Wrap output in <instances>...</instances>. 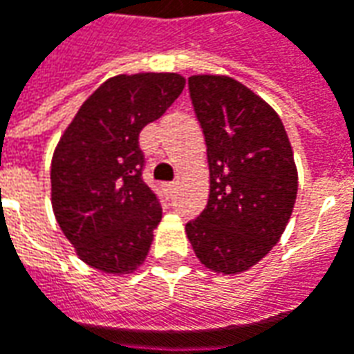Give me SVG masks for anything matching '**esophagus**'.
Returning a JSON list of instances; mask_svg holds the SVG:
<instances>
[{"mask_svg":"<svg viewBox=\"0 0 354 354\" xmlns=\"http://www.w3.org/2000/svg\"><path fill=\"white\" fill-rule=\"evenodd\" d=\"M165 189H167L168 194H172V192L176 189V182H168V184H165Z\"/></svg>","mask_w":354,"mask_h":354,"instance_id":"esophagus-1","label":"esophagus"}]
</instances>
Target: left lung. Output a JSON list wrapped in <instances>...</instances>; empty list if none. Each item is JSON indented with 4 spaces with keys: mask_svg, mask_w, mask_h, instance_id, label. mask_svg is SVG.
<instances>
[{
    "mask_svg": "<svg viewBox=\"0 0 354 354\" xmlns=\"http://www.w3.org/2000/svg\"><path fill=\"white\" fill-rule=\"evenodd\" d=\"M187 86L207 145L209 199L186 234L205 268L234 275L287 227L298 189L292 147L277 112L236 79L194 75Z\"/></svg>",
    "mask_w": 354,
    "mask_h": 354,
    "instance_id": "obj_1",
    "label": "left lung"
}]
</instances>
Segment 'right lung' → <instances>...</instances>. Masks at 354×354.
I'll list each match as a JSON object with an SVG mask.
<instances>
[{
	"instance_id": "right-lung-1",
	"label": "right lung",
	"mask_w": 354,
	"mask_h": 354,
	"mask_svg": "<svg viewBox=\"0 0 354 354\" xmlns=\"http://www.w3.org/2000/svg\"><path fill=\"white\" fill-rule=\"evenodd\" d=\"M184 85L178 73L112 77L86 98L59 139L50 170L52 207L91 268L124 275L145 261L162 209L143 182L139 133Z\"/></svg>"
}]
</instances>
